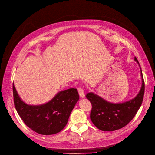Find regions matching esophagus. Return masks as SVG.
I'll return each mask as SVG.
<instances>
[{"label": "esophagus", "instance_id": "1", "mask_svg": "<svg viewBox=\"0 0 155 155\" xmlns=\"http://www.w3.org/2000/svg\"><path fill=\"white\" fill-rule=\"evenodd\" d=\"M78 93H79L80 96H81V98H84V97H85V93H84V90L82 89H81V88H78Z\"/></svg>", "mask_w": 155, "mask_h": 155}]
</instances>
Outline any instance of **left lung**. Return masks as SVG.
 Here are the masks:
<instances>
[{
    "mask_svg": "<svg viewBox=\"0 0 155 155\" xmlns=\"http://www.w3.org/2000/svg\"><path fill=\"white\" fill-rule=\"evenodd\" d=\"M135 61L138 60L135 57ZM140 68L142 86L134 98L119 104H114L102 98L93 93H88L86 98L92 104L90 118L91 121L99 130L112 131L121 129L128 124L139 110L144 94V82Z\"/></svg>",
    "mask_w": 155,
    "mask_h": 155,
    "instance_id": "left-lung-1",
    "label": "left lung"
}]
</instances>
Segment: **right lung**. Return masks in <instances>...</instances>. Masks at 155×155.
<instances>
[{
    "instance_id": "1",
    "label": "right lung",
    "mask_w": 155,
    "mask_h": 155,
    "mask_svg": "<svg viewBox=\"0 0 155 155\" xmlns=\"http://www.w3.org/2000/svg\"><path fill=\"white\" fill-rule=\"evenodd\" d=\"M14 104L18 115L28 128L41 135L59 133L68 123L74 105L79 100L77 89H68L57 93L42 105H28L22 101L13 85Z\"/></svg>"
}]
</instances>
